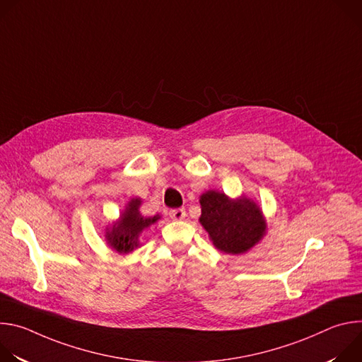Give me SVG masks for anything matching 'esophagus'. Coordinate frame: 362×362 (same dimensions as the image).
<instances>
[{"label":"esophagus","mask_w":362,"mask_h":362,"mask_svg":"<svg viewBox=\"0 0 362 362\" xmlns=\"http://www.w3.org/2000/svg\"><path fill=\"white\" fill-rule=\"evenodd\" d=\"M169 216L173 219V221H182L186 218V211L183 208H179V209H172L169 212Z\"/></svg>","instance_id":"esophagus-1"}]
</instances>
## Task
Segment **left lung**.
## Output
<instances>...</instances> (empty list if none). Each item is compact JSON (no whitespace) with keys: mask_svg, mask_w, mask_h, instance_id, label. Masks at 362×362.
<instances>
[{"mask_svg":"<svg viewBox=\"0 0 362 362\" xmlns=\"http://www.w3.org/2000/svg\"><path fill=\"white\" fill-rule=\"evenodd\" d=\"M199 222L215 247L230 255L247 252L267 233L265 218L252 199H230L222 192L208 190L200 196Z\"/></svg>","mask_w":362,"mask_h":362,"instance_id":"obj_1","label":"left lung"}]
</instances>
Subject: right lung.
I'll return each instance as SVG.
<instances>
[{"label":"right lung","mask_w":362,"mask_h":362,"mask_svg":"<svg viewBox=\"0 0 362 362\" xmlns=\"http://www.w3.org/2000/svg\"><path fill=\"white\" fill-rule=\"evenodd\" d=\"M140 204H141V199L133 197L127 203L126 209L122 212L119 221L115 222L112 228L106 229L107 243L122 255L133 252L140 245L139 243L140 233L160 219L159 215L153 218L141 216L139 212Z\"/></svg>","instance_id":"add662e5"}]
</instances>
